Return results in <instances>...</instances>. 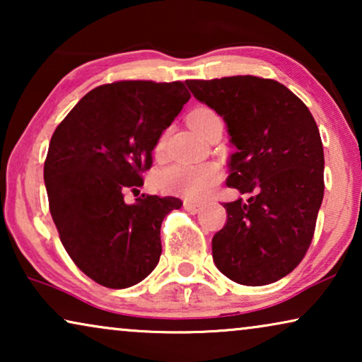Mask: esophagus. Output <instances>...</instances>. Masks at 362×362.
Returning <instances> with one entry per match:
<instances>
[{"instance_id": "34e87169", "label": "esophagus", "mask_w": 362, "mask_h": 362, "mask_svg": "<svg viewBox=\"0 0 362 362\" xmlns=\"http://www.w3.org/2000/svg\"><path fill=\"white\" fill-rule=\"evenodd\" d=\"M185 209L187 212H191V214H197L202 209V204H199V202H192V201H185Z\"/></svg>"}]
</instances>
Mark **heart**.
<instances>
[{"mask_svg":"<svg viewBox=\"0 0 362 362\" xmlns=\"http://www.w3.org/2000/svg\"><path fill=\"white\" fill-rule=\"evenodd\" d=\"M216 123H222L221 117L207 107L196 108L187 115V125L199 136L204 135L206 130H209ZM217 180H219V170L214 165H175L158 173L156 186L166 194L181 196L186 199H201Z\"/></svg>","mask_w":362,"mask_h":362,"instance_id":"1","label":"heart"}]
</instances>
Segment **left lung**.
Segmentation results:
<instances>
[{
  "instance_id": "1",
  "label": "left lung",
  "mask_w": 362,
  "mask_h": 362,
  "mask_svg": "<svg viewBox=\"0 0 362 362\" xmlns=\"http://www.w3.org/2000/svg\"><path fill=\"white\" fill-rule=\"evenodd\" d=\"M224 118L232 146L227 186L247 201L226 202L212 259L240 285H269L303 259L323 201L325 155L308 107L280 82L254 76L186 81Z\"/></svg>"
}]
</instances>
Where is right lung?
I'll list each match as a JSON object with an SVG mask.
<instances>
[{
	"instance_id": "1",
	"label": "right lung",
	"mask_w": 362,
	"mask_h": 362,
	"mask_svg": "<svg viewBox=\"0 0 362 362\" xmlns=\"http://www.w3.org/2000/svg\"><path fill=\"white\" fill-rule=\"evenodd\" d=\"M191 95L182 82L122 81L93 88L59 123L44 163L49 211L78 269L108 288L140 284L161 255V222L177 197L143 186L163 130Z\"/></svg>"
}]
</instances>
